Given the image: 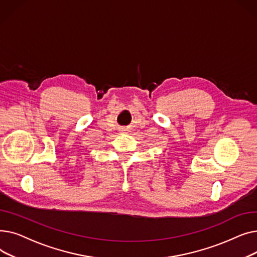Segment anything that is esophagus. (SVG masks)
I'll list each match as a JSON object with an SVG mask.
<instances>
[{
    "label": "esophagus",
    "mask_w": 257,
    "mask_h": 257,
    "mask_svg": "<svg viewBox=\"0 0 257 257\" xmlns=\"http://www.w3.org/2000/svg\"><path fill=\"white\" fill-rule=\"evenodd\" d=\"M120 131L123 132V133H127V132H129V129L128 128H121Z\"/></svg>",
    "instance_id": "34e87169"
}]
</instances>
